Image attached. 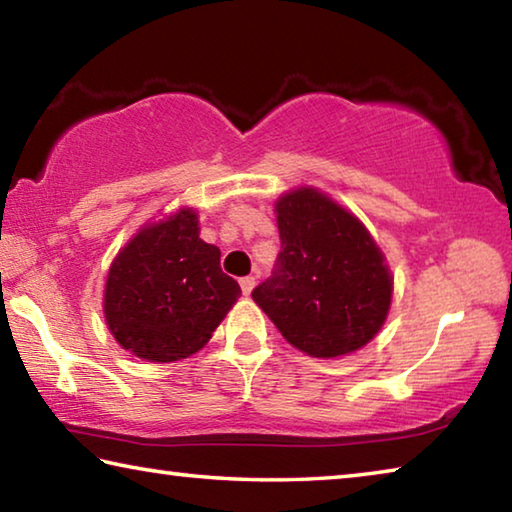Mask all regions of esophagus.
<instances>
[{
	"label": "esophagus",
	"instance_id": "1",
	"mask_svg": "<svg viewBox=\"0 0 512 512\" xmlns=\"http://www.w3.org/2000/svg\"><path fill=\"white\" fill-rule=\"evenodd\" d=\"M239 284H241V291H244L246 296H248V293L255 289V277H253V275H246V277H241Z\"/></svg>",
	"mask_w": 512,
	"mask_h": 512
}]
</instances>
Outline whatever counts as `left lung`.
<instances>
[{
    "label": "left lung",
    "instance_id": "obj_1",
    "mask_svg": "<svg viewBox=\"0 0 512 512\" xmlns=\"http://www.w3.org/2000/svg\"><path fill=\"white\" fill-rule=\"evenodd\" d=\"M280 255L253 300L293 348L332 359L366 345L384 325L393 280L357 216L316 189L275 205Z\"/></svg>",
    "mask_w": 512,
    "mask_h": 512
}]
</instances>
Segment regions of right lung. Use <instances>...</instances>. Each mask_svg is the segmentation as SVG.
<instances>
[{
	"label": "right lung",
	"instance_id": "obj_1",
	"mask_svg": "<svg viewBox=\"0 0 512 512\" xmlns=\"http://www.w3.org/2000/svg\"><path fill=\"white\" fill-rule=\"evenodd\" d=\"M239 296L221 271V250L198 237L196 212L180 210L121 248L103 311L121 348L169 363L201 350Z\"/></svg>",
	"mask_w": 512,
	"mask_h": 512
}]
</instances>
